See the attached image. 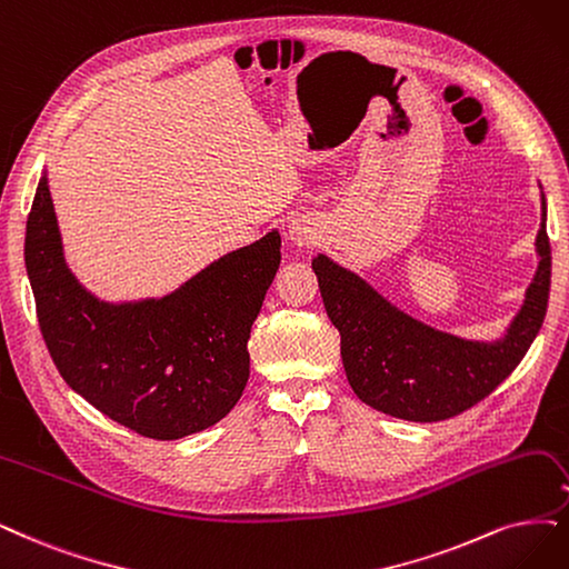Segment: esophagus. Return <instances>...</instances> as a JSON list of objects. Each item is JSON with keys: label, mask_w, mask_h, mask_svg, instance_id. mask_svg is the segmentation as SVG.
Masks as SVG:
<instances>
[{"label": "esophagus", "mask_w": 569, "mask_h": 569, "mask_svg": "<svg viewBox=\"0 0 569 569\" xmlns=\"http://www.w3.org/2000/svg\"><path fill=\"white\" fill-rule=\"evenodd\" d=\"M288 241L298 248H309L319 241V224L311 218H296L288 224Z\"/></svg>", "instance_id": "34e87169"}]
</instances>
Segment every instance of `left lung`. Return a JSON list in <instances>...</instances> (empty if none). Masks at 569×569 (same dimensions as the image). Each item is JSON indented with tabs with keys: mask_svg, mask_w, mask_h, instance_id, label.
Listing matches in <instances>:
<instances>
[{
	"mask_svg": "<svg viewBox=\"0 0 569 569\" xmlns=\"http://www.w3.org/2000/svg\"><path fill=\"white\" fill-rule=\"evenodd\" d=\"M535 246V279L513 321L492 342L457 338L412 319L359 273L319 252L311 269L328 319L340 330L342 363L353 393L366 406L408 422H440L490 396L528 353L549 305L551 243L543 192Z\"/></svg>",
	"mask_w": 569,
	"mask_h": 569,
	"instance_id": "left-lung-1",
	"label": "left lung"
}]
</instances>
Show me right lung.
Returning a JSON list of instances; mask_svg holds the SVG:
<instances>
[{"label": "right lung", "instance_id": "obj_1", "mask_svg": "<svg viewBox=\"0 0 569 569\" xmlns=\"http://www.w3.org/2000/svg\"><path fill=\"white\" fill-rule=\"evenodd\" d=\"M279 264L271 229L163 298L104 302L66 262L47 171L28 216L26 267L58 372L102 415L154 440L199 433L239 403L250 326Z\"/></svg>", "mask_w": 569, "mask_h": 569}]
</instances>
